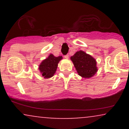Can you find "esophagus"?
<instances>
[{
  "label": "esophagus",
  "mask_w": 129,
  "mask_h": 129,
  "mask_svg": "<svg viewBox=\"0 0 129 129\" xmlns=\"http://www.w3.org/2000/svg\"><path fill=\"white\" fill-rule=\"evenodd\" d=\"M64 57L66 59H69V56L68 55V54H67V55L64 56Z\"/></svg>",
  "instance_id": "1"
}]
</instances>
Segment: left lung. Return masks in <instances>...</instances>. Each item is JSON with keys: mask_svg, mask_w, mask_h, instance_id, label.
I'll return each instance as SVG.
<instances>
[{"mask_svg": "<svg viewBox=\"0 0 129 129\" xmlns=\"http://www.w3.org/2000/svg\"><path fill=\"white\" fill-rule=\"evenodd\" d=\"M70 59L79 76L84 78H90L95 75L98 71L96 61L90 54L80 50L77 51Z\"/></svg>", "mask_w": 129, "mask_h": 129, "instance_id": "obj_1", "label": "left lung"}]
</instances>
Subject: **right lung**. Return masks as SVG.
<instances>
[{
  "mask_svg": "<svg viewBox=\"0 0 129 129\" xmlns=\"http://www.w3.org/2000/svg\"><path fill=\"white\" fill-rule=\"evenodd\" d=\"M62 59V56L55 57L53 54H50L47 58L43 60L39 66V70L42 76L46 79L53 76L57 70L59 62Z\"/></svg>",
  "mask_w": 129,
  "mask_h": 129,
  "instance_id": "obj_1",
  "label": "right lung"
}]
</instances>
